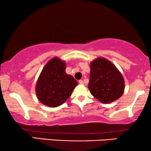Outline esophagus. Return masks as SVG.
I'll list each match as a JSON object with an SVG mask.
<instances>
[{
    "label": "esophagus",
    "mask_w": 151,
    "mask_h": 151,
    "mask_svg": "<svg viewBox=\"0 0 151 151\" xmlns=\"http://www.w3.org/2000/svg\"><path fill=\"white\" fill-rule=\"evenodd\" d=\"M79 83L80 84H84V81H83V80H79Z\"/></svg>",
    "instance_id": "esophagus-1"
}]
</instances>
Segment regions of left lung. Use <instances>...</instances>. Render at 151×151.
Listing matches in <instances>:
<instances>
[{
    "mask_svg": "<svg viewBox=\"0 0 151 151\" xmlns=\"http://www.w3.org/2000/svg\"><path fill=\"white\" fill-rule=\"evenodd\" d=\"M88 89L103 104L117 100L124 92V80L114 64L104 58L94 59L90 63Z\"/></svg>",
    "mask_w": 151,
    "mask_h": 151,
    "instance_id": "8db88e82",
    "label": "left lung"
}]
</instances>
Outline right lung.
<instances>
[{"mask_svg": "<svg viewBox=\"0 0 151 151\" xmlns=\"http://www.w3.org/2000/svg\"><path fill=\"white\" fill-rule=\"evenodd\" d=\"M65 69L66 62L58 57L49 60L43 67L35 88L37 98L42 104L55 108L71 96L78 82Z\"/></svg>", "mask_w": 151, "mask_h": 151, "instance_id": "right-lung-1", "label": "right lung"}]
</instances>
